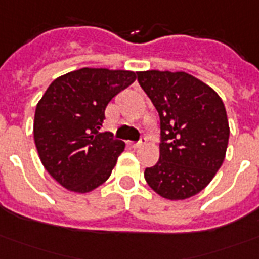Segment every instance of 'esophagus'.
Wrapping results in <instances>:
<instances>
[{
  "mask_svg": "<svg viewBox=\"0 0 259 259\" xmlns=\"http://www.w3.org/2000/svg\"><path fill=\"white\" fill-rule=\"evenodd\" d=\"M142 145H143V141H142V139H141V141H138V142H132V143H131V146H132V148H134V149L141 148Z\"/></svg>",
  "mask_w": 259,
  "mask_h": 259,
  "instance_id": "1",
  "label": "esophagus"
}]
</instances>
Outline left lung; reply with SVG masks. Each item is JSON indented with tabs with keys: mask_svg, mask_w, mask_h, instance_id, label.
<instances>
[{
	"mask_svg": "<svg viewBox=\"0 0 259 259\" xmlns=\"http://www.w3.org/2000/svg\"><path fill=\"white\" fill-rule=\"evenodd\" d=\"M137 74L160 116V158L145 169V179L165 199L192 197L224 163L229 141L224 102L212 88L184 71Z\"/></svg>",
	"mask_w": 259,
	"mask_h": 259,
	"instance_id": "8db88e82",
	"label": "left lung"
}]
</instances>
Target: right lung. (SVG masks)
Returning <instances> with one entry per match:
<instances>
[{
	"label": "right lung",
	"mask_w": 259,
	"mask_h": 259,
	"mask_svg": "<svg viewBox=\"0 0 259 259\" xmlns=\"http://www.w3.org/2000/svg\"><path fill=\"white\" fill-rule=\"evenodd\" d=\"M137 78L134 71L84 69L58 77L35 109L34 142L62 186L85 193L110 177L125 143L99 132L107 103Z\"/></svg>",
	"instance_id": "right-lung-1"
}]
</instances>
